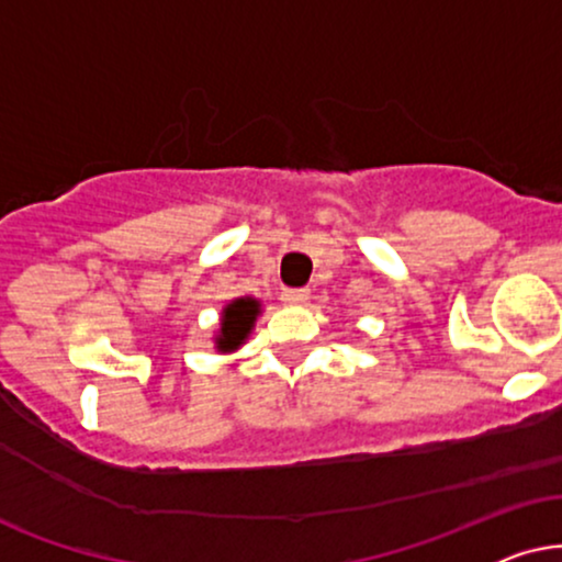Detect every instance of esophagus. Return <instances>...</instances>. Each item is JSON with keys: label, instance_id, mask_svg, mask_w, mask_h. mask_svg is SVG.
Wrapping results in <instances>:
<instances>
[{"label": "esophagus", "instance_id": "obj_1", "mask_svg": "<svg viewBox=\"0 0 562 562\" xmlns=\"http://www.w3.org/2000/svg\"><path fill=\"white\" fill-rule=\"evenodd\" d=\"M308 297H311V293L305 288H285L282 290L280 301L285 305H303Z\"/></svg>", "mask_w": 562, "mask_h": 562}]
</instances>
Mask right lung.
Returning <instances> with one entry per match:
<instances>
[{
	"instance_id": "obj_1",
	"label": "right lung",
	"mask_w": 562,
	"mask_h": 562,
	"mask_svg": "<svg viewBox=\"0 0 562 562\" xmlns=\"http://www.w3.org/2000/svg\"><path fill=\"white\" fill-rule=\"evenodd\" d=\"M259 316H261V301H257V297L241 295V297H234V301H228L223 305L218 331L213 336L215 351H221V355H231V351L241 349L246 339L251 336L254 324H257Z\"/></svg>"
}]
</instances>
